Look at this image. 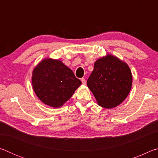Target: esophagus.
<instances>
[{"label":"esophagus","mask_w":158,"mask_h":158,"mask_svg":"<svg viewBox=\"0 0 158 158\" xmlns=\"http://www.w3.org/2000/svg\"><path fill=\"white\" fill-rule=\"evenodd\" d=\"M81 82H82V84L85 85V84H86V81H85V79H84V78H81Z\"/></svg>","instance_id":"1"}]
</instances>
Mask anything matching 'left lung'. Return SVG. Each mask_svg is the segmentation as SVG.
<instances>
[{
    "mask_svg": "<svg viewBox=\"0 0 158 158\" xmlns=\"http://www.w3.org/2000/svg\"><path fill=\"white\" fill-rule=\"evenodd\" d=\"M132 76L126 63L108 55L95 63L87 85L98 105L111 109L120 105L130 91Z\"/></svg>",
    "mask_w": 158,
    "mask_h": 158,
    "instance_id": "left-lung-1",
    "label": "left lung"
}]
</instances>
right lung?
Instances as JSON below:
<instances>
[{"mask_svg":"<svg viewBox=\"0 0 158 158\" xmlns=\"http://www.w3.org/2000/svg\"><path fill=\"white\" fill-rule=\"evenodd\" d=\"M32 84L42 102L52 107H59L72 97L81 81L60 60L48 58L34 69Z\"/></svg>","mask_w":158,"mask_h":158,"instance_id":"obj_1","label":"right lung"}]
</instances>
